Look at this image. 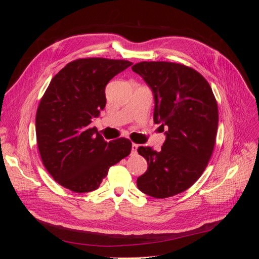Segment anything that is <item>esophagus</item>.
Wrapping results in <instances>:
<instances>
[{
  "instance_id": "34e87169",
  "label": "esophagus",
  "mask_w": 259,
  "mask_h": 259,
  "mask_svg": "<svg viewBox=\"0 0 259 259\" xmlns=\"http://www.w3.org/2000/svg\"><path fill=\"white\" fill-rule=\"evenodd\" d=\"M137 149H138V145L132 144V153L133 154H136L137 153Z\"/></svg>"
}]
</instances>
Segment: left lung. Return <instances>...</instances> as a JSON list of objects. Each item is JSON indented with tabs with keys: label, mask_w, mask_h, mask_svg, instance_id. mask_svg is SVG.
<instances>
[{
	"label": "left lung",
	"mask_w": 259,
	"mask_h": 259,
	"mask_svg": "<svg viewBox=\"0 0 259 259\" xmlns=\"http://www.w3.org/2000/svg\"><path fill=\"white\" fill-rule=\"evenodd\" d=\"M132 70L154 97L153 121L166 139L161 150L139 147L148 168L138 189L156 199L184 192L201 177L214 150L218 107L208 82L194 69L167 61H142Z\"/></svg>",
	"instance_id": "8db88e82"
}]
</instances>
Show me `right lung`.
Segmentation results:
<instances>
[{
	"label": "right lung",
	"mask_w": 259,
	"mask_h": 259,
	"mask_svg": "<svg viewBox=\"0 0 259 259\" xmlns=\"http://www.w3.org/2000/svg\"><path fill=\"white\" fill-rule=\"evenodd\" d=\"M132 65L127 60L76 59L53 77L44 93L35 116L37 148L45 168L67 189L96 190L110 166L131 153L128 139L107 143L90 124L106 106L108 82Z\"/></svg>",
	"instance_id": "right-lung-1"
}]
</instances>
